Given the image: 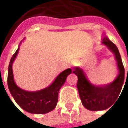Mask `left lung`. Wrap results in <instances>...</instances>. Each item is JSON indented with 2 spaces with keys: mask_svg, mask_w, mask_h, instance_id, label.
Wrapping results in <instances>:
<instances>
[{
  "mask_svg": "<svg viewBox=\"0 0 128 128\" xmlns=\"http://www.w3.org/2000/svg\"><path fill=\"white\" fill-rule=\"evenodd\" d=\"M102 43L114 53L118 63V68L119 70V74L112 84L102 86L92 85L80 68H76L73 71L78 77L76 86L82 104L90 111H100L108 108L118 98L124 82V68L117 46L106 36L104 37ZM128 76V69L127 78ZM126 83L127 79L125 85Z\"/></svg>",
  "mask_w": 128,
  "mask_h": 128,
  "instance_id": "obj_1",
  "label": "left lung"
}]
</instances>
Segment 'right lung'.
Listing matches in <instances>:
<instances>
[{
  "label": "right lung",
  "instance_id": "obj_1",
  "mask_svg": "<svg viewBox=\"0 0 128 128\" xmlns=\"http://www.w3.org/2000/svg\"><path fill=\"white\" fill-rule=\"evenodd\" d=\"M18 49L12 56L8 68L7 84L12 96L16 102L23 110L32 114H45L52 111L57 106L58 92L65 83L67 76L71 74V69L68 68L61 72L48 87L36 92H28L19 88L14 82L12 70L13 62L15 60Z\"/></svg>",
  "mask_w": 128,
  "mask_h": 128
}]
</instances>
